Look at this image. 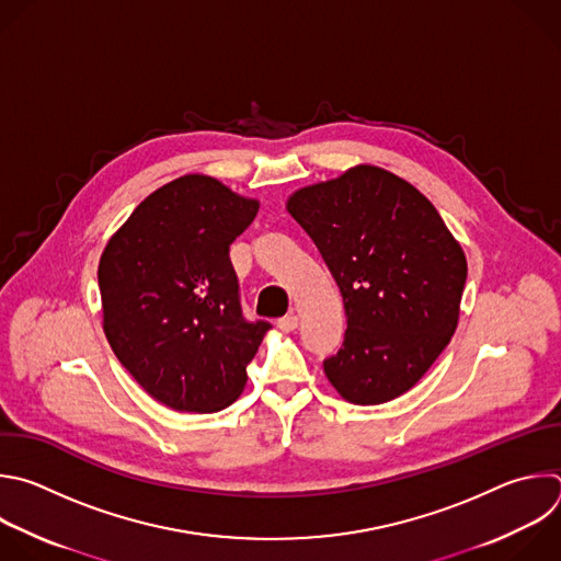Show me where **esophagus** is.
Listing matches in <instances>:
<instances>
[{"instance_id":"1","label":"esophagus","mask_w":561,"mask_h":561,"mask_svg":"<svg viewBox=\"0 0 561 561\" xmlns=\"http://www.w3.org/2000/svg\"><path fill=\"white\" fill-rule=\"evenodd\" d=\"M297 323H299V319H297V314H286V317H282V319H277V328L282 330V332H293L295 328H297Z\"/></svg>"}]
</instances>
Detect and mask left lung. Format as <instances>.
I'll return each instance as SVG.
<instances>
[{
	"instance_id": "8db88e82",
	"label": "left lung",
	"mask_w": 561,
	"mask_h": 561,
	"mask_svg": "<svg viewBox=\"0 0 561 561\" xmlns=\"http://www.w3.org/2000/svg\"><path fill=\"white\" fill-rule=\"evenodd\" d=\"M288 214L312 238L347 317L323 360L354 405L412 390L451 341L467 260L436 207L403 178L371 164L295 192Z\"/></svg>"
}]
</instances>
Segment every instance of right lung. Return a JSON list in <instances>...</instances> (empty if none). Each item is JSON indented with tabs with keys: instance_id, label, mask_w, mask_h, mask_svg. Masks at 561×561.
Here are the masks:
<instances>
[{
	"instance_id": "add662e5",
	"label": "right lung",
	"mask_w": 561,
	"mask_h": 561,
	"mask_svg": "<svg viewBox=\"0 0 561 561\" xmlns=\"http://www.w3.org/2000/svg\"><path fill=\"white\" fill-rule=\"evenodd\" d=\"M257 209L216 178L182 175L147 196L101 255L105 336L140 388L175 412L231 405L271 328L244 319L229 257Z\"/></svg>"
}]
</instances>
